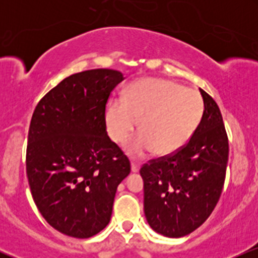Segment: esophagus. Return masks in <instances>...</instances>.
Segmentation results:
<instances>
[{
    "mask_svg": "<svg viewBox=\"0 0 258 258\" xmlns=\"http://www.w3.org/2000/svg\"><path fill=\"white\" fill-rule=\"evenodd\" d=\"M131 171H132L133 173L138 172V171H139V165L136 164V162H132V164H131Z\"/></svg>",
    "mask_w": 258,
    "mask_h": 258,
    "instance_id": "obj_1",
    "label": "esophagus"
}]
</instances>
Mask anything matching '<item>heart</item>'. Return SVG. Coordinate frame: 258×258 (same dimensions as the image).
<instances>
[{"mask_svg": "<svg viewBox=\"0 0 258 258\" xmlns=\"http://www.w3.org/2000/svg\"><path fill=\"white\" fill-rule=\"evenodd\" d=\"M203 114L199 92L168 80L142 79L130 86L125 100L117 98L109 104L105 123L112 141L122 143L141 119L142 132L127 142L126 153L142 158L154 149L156 155H168L188 143Z\"/></svg>", "mask_w": 258, "mask_h": 258, "instance_id": "heart-1", "label": "heart"}]
</instances>
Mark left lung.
Here are the masks:
<instances>
[{
	"label": "left lung",
	"mask_w": 258,
	"mask_h": 258,
	"mask_svg": "<svg viewBox=\"0 0 258 258\" xmlns=\"http://www.w3.org/2000/svg\"><path fill=\"white\" fill-rule=\"evenodd\" d=\"M204 114L194 135L173 155L141 168L144 215L152 229L182 238L205 222L220 199L228 162V138L217 103L200 88Z\"/></svg>",
	"instance_id": "8db88e82"
}]
</instances>
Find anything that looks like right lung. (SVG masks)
I'll list each match as a JSON object with an SVG mask.
<instances>
[{
	"instance_id": "obj_1",
	"label": "right lung",
	"mask_w": 258,
	"mask_h": 258,
	"mask_svg": "<svg viewBox=\"0 0 258 258\" xmlns=\"http://www.w3.org/2000/svg\"><path fill=\"white\" fill-rule=\"evenodd\" d=\"M120 72L87 70L52 88L32 114L26 174L38 211L73 238L96 235L109 223L128 159L110 141L105 105L123 81Z\"/></svg>"
}]
</instances>
